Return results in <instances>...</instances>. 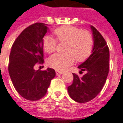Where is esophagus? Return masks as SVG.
<instances>
[{
  "label": "esophagus",
  "instance_id": "esophagus-1",
  "mask_svg": "<svg viewBox=\"0 0 123 123\" xmlns=\"http://www.w3.org/2000/svg\"><path fill=\"white\" fill-rule=\"evenodd\" d=\"M55 72H56V74L57 75H62L64 72L62 71H59V70H56L55 71Z\"/></svg>",
  "mask_w": 123,
  "mask_h": 123
}]
</instances>
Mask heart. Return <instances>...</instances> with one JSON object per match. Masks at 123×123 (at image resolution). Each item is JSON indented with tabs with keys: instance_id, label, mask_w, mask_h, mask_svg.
<instances>
[{
	"instance_id": "1",
	"label": "heart",
	"mask_w": 123,
	"mask_h": 123,
	"mask_svg": "<svg viewBox=\"0 0 123 123\" xmlns=\"http://www.w3.org/2000/svg\"><path fill=\"white\" fill-rule=\"evenodd\" d=\"M57 40L60 43H66L64 53H57L48 59V64L51 68L63 71L73 64L75 59L82 62L91 55L94 38L92 33L87 30L64 25L53 31ZM51 36L46 35L42 39V47L47 53H52L57 48V41Z\"/></svg>"
}]
</instances>
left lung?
Listing matches in <instances>:
<instances>
[{"label":"left lung","mask_w":123,"mask_h":123,"mask_svg":"<svg viewBox=\"0 0 123 123\" xmlns=\"http://www.w3.org/2000/svg\"><path fill=\"white\" fill-rule=\"evenodd\" d=\"M94 38L92 54L78 68L86 73L82 77L73 73V84L68 92L75 101L84 103L95 98L102 91L109 70V50L106 41L93 25L91 26Z\"/></svg>","instance_id":"obj_1"}]
</instances>
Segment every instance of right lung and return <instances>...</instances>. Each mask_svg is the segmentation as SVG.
<instances>
[{"mask_svg":"<svg viewBox=\"0 0 123 123\" xmlns=\"http://www.w3.org/2000/svg\"><path fill=\"white\" fill-rule=\"evenodd\" d=\"M48 30L45 23H36L26 28L16 39L9 55L8 71L16 91L25 99L36 101L46 95L55 77L54 69L35 71L44 62L42 39Z\"/></svg>","mask_w":123,"mask_h":123,"instance_id":"1","label":"right lung"}]
</instances>
